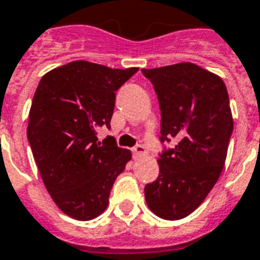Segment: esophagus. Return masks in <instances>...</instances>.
Returning <instances> with one entry per match:
<instances>
[{
    "label": "esophagus",
    "mask_w": 260,
    "mask_h": 260,
    "mask_svg": "<svg viewBox=\"0 0 260 260\" xmlns=\"http://www.w3.org/2000/svg\"><path fill=\"white\" fill-rule=\"evenodd\" d=\"M132 153H134V157H135V158H140V157H145V155L147 154V151H146L145 147L140 145L134 147V149H132Z\"/></svg>",
    "instance_id": "esophagus-1"
}]
</instances>
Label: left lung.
Instances as JSON below:
<instances>
[{
	"mask_svg": "<svg viewBox=\"0 0 260 260\" xmlns=\"http://www.w3.org/2000/svg\"><path fill=\"white\" fill-rule=\"evenodd\" d=\"M142 73L158 98L161 140H178L157 159L159 175L146 184V203L158 218L179 220L199 208L222 174L233 132L228 89L218 74L189 61Z\"/></svg>",
	"mask_w": 260,
	"mask_h": 260,
	"instance_id": "left-lung-1",
	"label": "left lung"
}]
</instances>
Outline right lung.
I'll return each instance as SVG.
<instances>
[{"label":"right lung","instance_id":"1","mask_svg":"<svg viewBox=\"0 0 260 260\" xmlns=\"http://www.w3.org/2000/svg\"><path fill=\"white\" fill-rule=\"evenodd\" d=\"M138 70L76 60L38 84L27 139L48 193L70 218L91 220L105 212L115 178L132 158L113 136L98 142L96 129L110 128L114 92Z\"/></svg>","mask_w":260,"mask_h":260}]
</instances>
